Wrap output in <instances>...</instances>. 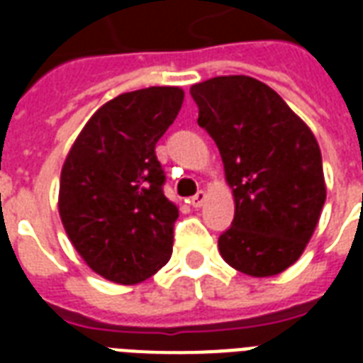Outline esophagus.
<instances>
[{
	"label": "esophagus",
	"mask_w": 363,
	"mask_h": 363,
	"mask_svg": "<svg viewBox=\"0 0 363 363\" xmlns=\"http://www.w3.org/2000/svg\"><path fill=\"white\" fill-rule=\"evenodd\" d=\"M204 202H206V192H204V190H198L196 194L190 198V206H192V208H200V206L204 204Z\"/></svg>",
	"instance_id": "1"
}]
</instances>
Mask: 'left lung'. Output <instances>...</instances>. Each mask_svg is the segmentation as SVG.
I'll return each mask as SVG.
<instances>
[{
  "instance_id": "8db88e82",
  "label": "left lung",
  "mask_w": 363,
  "mask_h": 363,
  "mask_svg": "<svg viewBox=\"0 0 363 363\" xmlns=\"http://www.w3.org/2000/svg\"><path fill=\"white\" fill-rule=\"evenodd\" d=\"M190 95L233 189L221 257L255 278L284 272L305 251L327 198L319 143L276 91L249 75L212 77Z\"/></svg>"
}]
</instances>
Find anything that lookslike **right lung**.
<instances>
[{
	"label": "right lung",
	"instance_id": "right-lung-1",
	"mask_svg": "<svg viewBox=\"0 0 363 363\" xmlns=\"http://www.w3.org/2000/svg\"><path fill=\"white\" fill-rule=\"evenodd\" d=\"M182 101L179 87L114 96L83 126L62 167L64 229L87 267L114 284H140L171 259L179 208L163 194L155 143Z\"/></svg>",
	"mask_w": 363,
	"mask_h": 363
}]
</instances>
